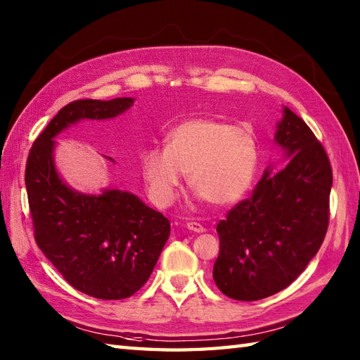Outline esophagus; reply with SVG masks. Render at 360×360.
Wrapping results in <instances>:
<instances>
[{
    "label": "esophagus",
    "mask_w": 360,
    "mask_h": 360,
    "mask_svg": "<svg viewBox=\"0 0 360 360\" xmlns=\"http://www.w3.org/2000/svg\"><path fill=\"white\" fill-rule=\"evenodd\" d=\"M187 229H188V231H192V232H196V233H202L205 231V229L200 223H193V221L187 223Z\"/></svg>",
    "instance_id": "esophagus-1"
}]
</instances>
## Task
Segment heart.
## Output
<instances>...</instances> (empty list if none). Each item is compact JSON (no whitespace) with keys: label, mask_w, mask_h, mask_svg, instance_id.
Here are the masks:
<instances>
[{"label":"heart","mask_w":360,"mask_h":360,"mask_svg":"<svg viewBox=\"0 0 360 360\" xmlns=\"http://www.w3.org/2000/svg\"><path fill=\"white\" fill-rule=\"evenodd\" d=\"M258 165V142L250 128L231 122L196 117L181 122L167 134V147L142 155V176L148 195L170 205L188 172V184L218 207L241 200Z\"/></svg>","instance_id":"heart-1"}]
</instances>
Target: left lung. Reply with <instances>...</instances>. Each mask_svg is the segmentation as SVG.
Masks as SVG:
<instances>
[{
  "mask_svg": "<svg viewBox=\"0 0 360 360\" xmlns=\"http://www.w3.org/2000/svg\"><path fill=\"white\" fill-rule=\"evenodd\" d=\"M274 141L289 162L277 173L267 167L252 196L217 226L213 280L233 300H262L288 288L326 235L333 170L322 143L288 106Z\"/></svg>",
  "mask_w": 360,
  "mask_h": 360,
  "instance_id": "obj_1",
  "label": "left lung"
}]
</instances>
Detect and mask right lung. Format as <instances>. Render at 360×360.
Listing matches in <instances>:
<instances>
[{
	"mask_svg": "<svg viewBox=\"0 0 360 360\" xmlns=\"http://www.w3.org/2000/svg\"><path fill=\"white\" fill-rule=\"evenodd\" d=\"M133 103L131 97L68 103L37 137L26 164L38 248L72 288L102 300L131 297L147 283L170 221L125 190L89 195L71 188L57 172L53 137L80 120L117 117Z\"/></svg>",
	"mask_w": 360,
	"mask_h": 360,
	"instance_id": "1",
	"label": "right lung"
}]
</instances>
